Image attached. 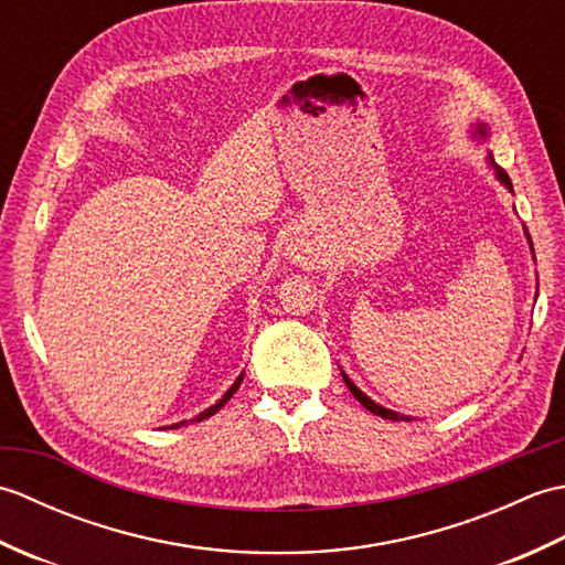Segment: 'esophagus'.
Masks as SVG:
<instances>
[{
  "label": "esophagus",
  "instance_id": "1",
  "mask_svg": "<svg viewBox=\"0 0 565 565\" xmlns=\"http://www.w3.org/2000/svg\"><path fill=\"white\" fill-rule=\"evenodd\" d=\"M289 257H291L296 264H301V267L313 269L316 264L320 262V249H318L313 243H310V239L296 237L294 243H291V247H289Z\"/></svg>",
  "mask_w": 565,
  "mask_h": 565
}]
</instances>
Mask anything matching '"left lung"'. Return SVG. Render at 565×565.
I'll list each match as a JSON object with an SVG mask.
<instances>
[{"mask_svg":"<svg viewBox=\"0 0 565 565\" xmlns=\"http://www.w3.org/2000/svg\"><path fill=\"white\" fill-rule=\"evenodd\" d=\"M478 134H481V136H486V128H478ZM488 160H490V164H493L495 167V174H498V179H500V182L502 184H505V186H510L512 189V182H510V177H508V172L505 170H502V167H498L495 164V160H493V154H488ZM344 376V374H342ZM344 383H347V388H350L352 391V395H354V398L359 401V403H362L364 407H366V411L369 413H374V415H379V417H386V419H395V423H401V419H403V423H411V417H407V415H398V413H393V411H386V407H381L379 403H374V401H371V398H366V395L362 393V391H359L356 386H354V383L350 381V379H347L344 376Z\"/></svg>","mask_w":565,"mask_h":565,"instance_id":"left-lung-1","label":"left lung"}]
</instances>
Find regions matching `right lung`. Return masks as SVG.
<instances>
[{
	"mask_svg": "<svg viewBox=\"0 0 565 565\" xmlns=\"http://www.w3.org/2000/svg\"><path fill=\"white\" fill-rule=\"evenodd\" d=\"M243 376H245V374H239V376H237V381L233 383V386H231V388H227V393L223 395V398H221L218 403H215V405H211V407H209V411H203L201 415H196L194 419H191V423H201V419H206V417H211V415H215V413H218V411H221V407H223V405H225L227 401H231V398H233V393H235V391L239 388V383H243ZM182 425H184V423H179V425H172V427H182Z\"/></svg>",
	"mask_w": 565,
	"mask_h": 565,
	"instance_id": "obj_1",
	"label": "right lung"
}]
</instances>
